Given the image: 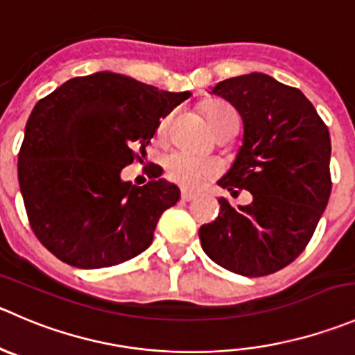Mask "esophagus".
Masks as SVG:
<instances>
[{"label": "esophagus", "mask_w": 355, "mask_h": 355, "mask_svg": "<svg viewBox=\"0 0 355 355\" xmlns=\"http://www.w3.org/2000/svg\"><path fill=\"white\" fill-rule=\"evenodd\" d=\"M180 198H182V201H187L189 202V201H192V199H194L196 196L191 194V192H187V191H182Z\"/></svg>", "instance_id": "obj_1"}]
</instances>
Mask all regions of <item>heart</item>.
Returning <instances> with one entry per match:
<instances>
[{
  "mask_svg": "<svg viewBox=\"0 0 355 355\" xmlns=\"http://www.w3.org/2000/svg\"><path fill=\"white\" fill-rule=\"evenodd\" d=\"M202 112L213 130L218 128L229 116L236 114L230 105L222 104V102L205 104ZM168 121H170L168 116L159 121L156 128V140H163L166 137ZM164 170H166L168 178L177 185L187 189V191H199L218 175L220 168L215 161L208 159V157L192 156L189 153H173L164 161Z\"/></svg>",
  "mask_w": 355,
  "mask_h": 355,
  "instance_id": "obj_1",
  "label": "heart"
}]
</instances>
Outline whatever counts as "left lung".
Segmentation results:
<instances>
[{
    "mask_svg": "<svg viewBox=\"0 0 355 355\" xmlns=\"http://www.w3.org/2000/svg\"><path fill=\"white\" fill-rule=\"evenodd\" d=\"M237 109L244 139L218 185L253 201L232 208L218 199V216L199 229L205 253L246 277L290 265L311 241L331 194L328 126L298 88L261 72L229 78L213 88Z\"/></svg>",
    "mask_w": 355,
    "mask_h": 355,
    "instance_id": "8db88e82",
    "label": "left lung"
}]
</instances>
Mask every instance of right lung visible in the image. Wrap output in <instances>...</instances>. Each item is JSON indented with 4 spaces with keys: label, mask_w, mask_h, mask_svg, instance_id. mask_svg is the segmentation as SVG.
Returning a JSON list of instances; mask_svg holds the SVG:
<instances>
[{
    "label": "right lung",
    "mask_w": 355,
    "mask_h": 355,
    "mask_svg": "<svg viewBox=\"0 0 355 355\" xmlns=\"http://www.w3.org/2000/svg\"><path fill=\"white\" fill-rule=\"evenodd\" d=\"M189 97L104 71L69 79L34 105L19 185L31 229L50 253L78 269H104L150 246L180 191L159 178V166L142 187L123 182L121 170Z\"/></svg>",
    "instance_id": "1"
}]
</instances>
